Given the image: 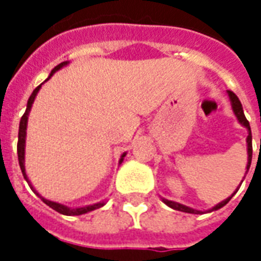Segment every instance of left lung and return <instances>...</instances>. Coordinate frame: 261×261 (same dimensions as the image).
I'll list each match as a JSON object with an SVG mask.
<instances>
[{"label":"left lung","mask_w":261,"mask_h":261,"mask_svg":"<svg viewBox=\"0 0 261 261\" xmlns=\"http://www.w3.org/2000/svg\"><path fill=\"white\" fill-rule=\"evenodd\" d=\"M228 97H229L230 100V106H232V110H233V114L236 116V119L238 121L241 123L245 128L247 130V138H246V144H247V165H246V173L249 172V168H250V164H252V153H253V149H252V131H250V124H249V121L246 120L245 117V113H243V108H242V103L241 100L238 99L233 92L228 91ZM243 181V180H242ZM236 192H238V189H236ZM236 192L233 194H236ZM233 194L228 198H225L224 201L218 202L215 207H213L211 210H208L207 213H211V211H217L219 208H222L224 205H226V202H229V200L233 197ZM162 201L168 205V207L173 208V210H177V211H181V213H189V214H204L205 211H200V210H194L192 207H187L185 204H180V202H176V201H172V200H166V198H162Z\"/></svg>","instance_id":"8db88e82"}]
</instances>
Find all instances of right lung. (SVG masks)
I'll return each mask as SVG.
<instances>
[{"mask_svg":"<svg viewBox=\"0 0 261 261\" xmlns=\"http://www.w3.org/2000/svg\"><path fill=\"white\" fill-rule=\"evenodd\" d=\"M69 61H64V63H61V64H59L57 67H54L53 69H51V72H50V75H48V78L46 81H48L51 76H53L59 69H61L63 67H65V65H68ZM44 81V82H46ZM43 82V84H44ZM43 84H40V85L37 86L35 91L32 92L31 97H29V100H28V106H26V112L23 113V116H22V119H20V123H19V133H18V161H19V166H20V170H22V175H23V177H25V180L28 181V185L31 186V189L33 190V193L35 194H37V196L42 198V201L44 202V204H47L48 207L53 208V210H56L57 213L63 214V215H82V214H86L89 213V211H93V210H96V208H100L105 205V201H100V202H96V204H92V205H85V207H78V208H71V207H67V205H64V204H60V202H56V201H50V200H47V198H44V197H42L39 193L36 192V189L32 186L31 180H29V177H28V175H26V170H25V147H26V128H28V119H29V113H31V109H32V105H33V102H35V99H36V95L39 93V91H40V88H42ZM124 152L121 156H120V161L119 164H121L123 162V159H124L125 156Z\"/></svg>","mask_w":261,"mask_h":261,"instance_id":"obj_1","label":"right lung"}]
</instances>
